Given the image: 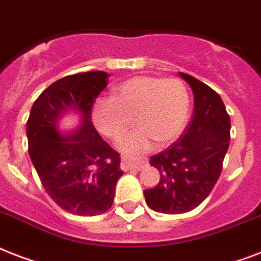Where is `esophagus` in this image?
<instances>
[{"mask_svg": "<svg viewBox=\"0 0 261 261\" xmlns=\"http://www.w3.org/2000/svg\"><path fill=\"white\" fill-rule=\"evenodd\" d=\"M146 166V161H130L127 158L122 160V169L124 170H141Z\"/></svg>", "mask_w": 261, "mask_h": 261, "instance_id": "1", "label": "esophagus"}]
</instances>
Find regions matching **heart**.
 <instances>
[{
  "label": "heart",
  "instance_id": "obj_1",
  "mask_svg": "<svg viewBox=\"0 0 261 261\" xmlns=\"http://www.w3.org/2000/svg\"><path fill=\"white\" fill-rule=\"evenodd\" d=\"M190 100L179 79L135 76L115 88L114 97H100L92 106V120L101 134L119 139L133 124L137 128L120 141L127 154L170 145L182 134L189 118Z\"/></svg>",
  "mask_w": 261,
  "mask_h": 261
}]
</instances>
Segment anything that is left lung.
Returning <instances> with one entry per match:
<instances>
[{"mask_svg":"<svg viewBox=\"0 0 261 261\" xmlns=\"http://www.w3.org/2000/svg\"><path fill=\"white\" fill-rule=\"evenodd\" d=\"M179 76L194 95L193 118L179 139L150 158L161 178L143 192L149 207L166 215L193 211L209 196L230 141V118L220 95L188 73Z\"/></svg>","mask_w":261,"mask_h":261,"instance_id":"1","label":"left lung"}]
</instances>
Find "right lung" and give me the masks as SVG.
I'll use <instances>...</instances> for the list:
<instances>
[{"label":"right lung","mask_w":261,"mask_h":261,"mask_svg":"<svg viewBox=\"0 0 261 261\" xmlns=\"http://www.w3.org/2000/svg\"><path fill=\"white\" fill-rule=\"evenodd\" d=\"M103 71L65 76L50 84L32 106L27 122L32 164L49 197L72 215H103L114 202L122 177L119 154L95 130L91 110L109 83ZM75 112L81 123L64 135L58 123Z\"/></svg>","instance_id":"obj_1"}]
</instances>
